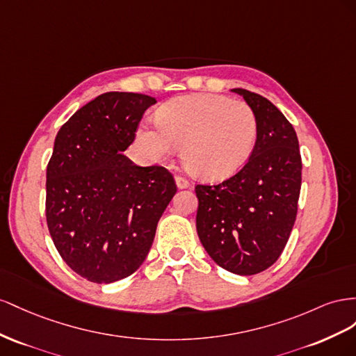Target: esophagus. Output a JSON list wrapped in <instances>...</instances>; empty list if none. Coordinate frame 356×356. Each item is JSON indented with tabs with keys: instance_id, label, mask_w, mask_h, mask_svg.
I'll use <instances>...</instances> for the list:
<instances>
[{
	"instance_id": "34e87169",
	"label": "esophagus",
	"mask_w": 356,
	"mask_h": 356,
	"mask_svg": "<svg viewBox=\"0 0 356 356\" xmlns=\"http://www.w3.org/2000/svg\"><path fill=\"white\" fill-rule=\"evenodd\" d=\"M176 185H177V188L179 189H186V188H189V180L188 179H185V177H181V176H176Z\"/></svg>"
}]
</instances>
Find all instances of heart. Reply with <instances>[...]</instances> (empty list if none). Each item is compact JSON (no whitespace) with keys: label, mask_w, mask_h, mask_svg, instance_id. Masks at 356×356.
<instances>
[{"label":"heart","mask_w":356,"mask_h":356,"mask_svg":"<svg viewBox=\"0 0 356 356\" xmlns=\"http://www.w3.org/2000/svg\"><path fill=\"white\" fill-rule=\"evenodd\" d=\"M137 143L149 161H164L181 146L184 167L200 179H227L249 161L258 138V119L245 101L218 94L170 99L156 124L137 128Z\"/></svg>","instance_id":"heart-1"}]
</instances>
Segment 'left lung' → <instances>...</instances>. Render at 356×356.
<instances>
[{
	"mask_svg": "<svg viewBox=\"0 0 356 356\" xmlns=\"http://www.w3.org/2000/svg\"><path fill=\"white\" fill-rule=\"evenodd\" d=\"M258 119L255 149L236 176L219 185H197V232L219 267L252 276L271 267L285 249L297 218L301 189L298 138L271 101L246 89Z\"/></svg>",
	"mask_w": 356,
	"mask_h": 356,
	"instance_id": "1",
	"label": "left lung"
}]
</instances>
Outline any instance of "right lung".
Wrapping results in <instances>:
<instances>
[{
	"label": "right lung",
	"instance_id": "right-lung-1",
	"mask_svg": "<svg viewBox=\"0 0 356 356\" xmlns=\"http://www.w3.org/2000/svg\"><path fill=\"white\" fill-rule=\"evenodd\" d=\"M154 97L106 92L60 127L46 172V219L67 266L94 283L131 276L176 194L164 167L124 155Z\"/></svg>",
	"mask_w": 356,
	"mask_h": 356
}]
</instances>
